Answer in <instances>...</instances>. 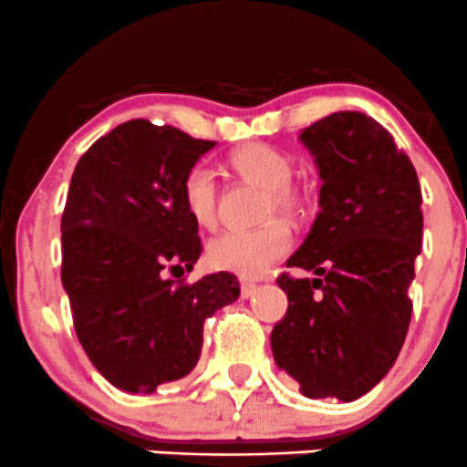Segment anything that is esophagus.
<instances>
[{
    "mask_svg": "<svg viewBox=\"0 0 467 467\" xmlns=\"http://www.w3.org/2000/svg\"><path fill=\"white\" fill-rule=\"evenodd\" d=\"M254 292H257V284H250V281H244V284H242V296H244V299L253 296Z\"/></svg>",
    "mask_w": 467,
    "mask_h": 467,
    "instance_id": "34e87169",
    "label": "esophagus"
}]
</instances>
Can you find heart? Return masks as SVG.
Returning a JSON list of instances; mask_svg holds the SVG:
<instances>
[{
    "label": "heart",
    "instance_id": "obj_1",
    "mask_svg": "<svg viewBox=\"0 0 467 467\" xmlns=\"http://www.w3.org/2000/svg\"><path fill=\"white\" fill-rule=\"evenodd\" d=\"M230 166L239 177L264 188L265 199L261 208L257 230H228L210 239L206 261L210 268L233 273L244 279H257L270 273L279 259L292 248V233L288 223L275 217L301 219L308 214L310 199L299 186L292 183L295 159L268 143L253 141L230 155ZM182 202L194 223L213 228L219 214V183L213 168L194 163L182 182Z\"/></svg>",
    "mask_w": 467,
    "mask_h": 467
}]
</instances>
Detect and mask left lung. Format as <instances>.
Wrapping results in <instances>:
<instances>
[{
  "label": "left lung",
  "instance_id": "obj_1",
  "mask_svg": "<svg viewBox=\"0 0 467 467\" xmlns=\"http://www.w3.org/2000/svg\"><path fill=\"white\" fill-rule=\"evenodd\" d=\"M301 141L319 166V214L279 275L288 312L273 327L276 366L310 399L355 401L386 377L406 341L423 213L417 171L363 112H332Z\"/></svg>",
  "mask_w": 467,
  "mask_h": 467
}]
</instances>
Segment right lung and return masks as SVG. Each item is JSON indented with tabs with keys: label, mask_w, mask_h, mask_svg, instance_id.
I'll return each mask as SVG.
<instances>
[{
	"label": "right lung",
	"mask_w": 467,
	"mask_h": 467,
	"mask_svg": "<svg viewBox=\"0 0 467 467\" xmlns=\"http://www.w3.org/2000/svg\"><path fill=\"white\" fill-rule=\"evenodd\" d=\"M213 146L175 126L130 119L92 143L70 179L61 284L81 348L126 392L186 377L202 355L206 319L239 296L230 273L194 284L163 276L192 270L202 254L182 182Z\"/></svg>",
	"instance_id": "1"
}]
</instances>
